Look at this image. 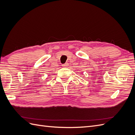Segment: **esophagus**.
Masks as SVG:
<instances>
[{"label": "esophagus", "instance_id": "esophagus-1", "mask_svg": "<svg viewBox=\"0 0 135 135\" xmlns=\"http://www.w3.org/2000/svg\"><path fill=\"white\" fill-rule=\"evenodd\" d=\"M68 63H65V64H62V66H64V67H66V66H68Z\"/></svg>", "mask_w": 135, "mask_h": 135}]
</instances>
